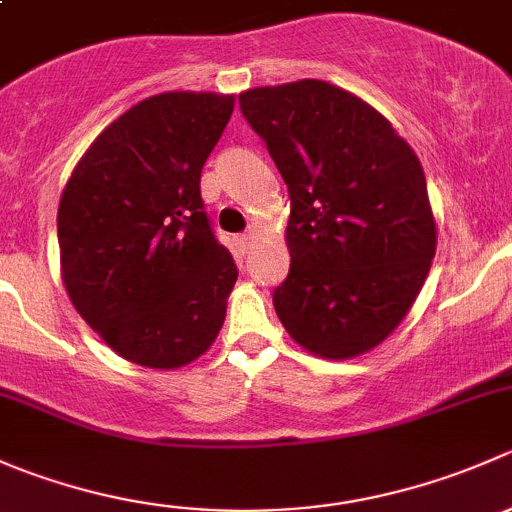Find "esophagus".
I'll use <instances>...</instances> for the list:
<instances>
[{"instance_id": "esophagus-1", "label": "esophagus", "mask_w": 512, "mask_h": 512, "mask_svg": "<svg viewBox=\"0 0 512 512\" xmlns=\"http://www.w3.org/2000/svg\"><path fill=\"white\" fill-rule=\"evenodd\" d=\"M237 245H240L242 252H247V250H250V245H252V235H247V232H245V235H240V237H237Z\"/></svg>"}]
</instances>
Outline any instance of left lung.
Segmentation results:
<instances>
[{"instance_id":"1","label":"left lung","mask_w":512,"mask_h":512,"mask_svg":"<svg viewBox=\"0 0 512 512\" xmlns=\"http://www.w3.org/2000/svg\"><path fill=\"white\" fill-rule=\"evenodd\" d=\"M289 190V272L272 292L289 337L324 359L384 342L436 252L426 175L379 111L327 81L240 94Z\"/></svg>"}]
</instances>
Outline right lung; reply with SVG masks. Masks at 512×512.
<instances>
[{"instance_id":"1","label":"right lung","mask_w":512,"mask_h":512,"mask_svg":"<svg viewBox=\"0 0 512 512\" xmlns=\"http://www.w3.org/2000/svg\"><path fill=\"white\" fill-rule=\"evenodd\" d=\"M232 96L170 91L91 143L59 203L64 285L103 342L151 369L198 359L225 322L237 267L213 232L200 173Z\"/></svg>"}]
</instances>
